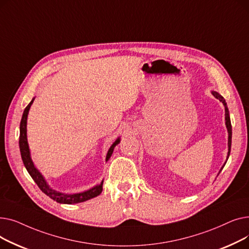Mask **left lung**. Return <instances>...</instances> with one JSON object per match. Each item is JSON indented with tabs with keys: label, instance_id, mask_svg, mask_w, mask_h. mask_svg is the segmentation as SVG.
Masks as SVG:
<instances>
[{
	"label": "left lung",
	"instance_id": "obj_1",
	"mask_svg": "<svg viewBox=\"0 0 249 249\" xmlns=\"http://www.w3.org/2000/svg\"><path fill=\"white\" fill-rule=\"evenodd\" d=\"M212 94L216 99L220 100L222 103H223V105L225 106V120H226V127H227V130H228V156H227V160H228L229 154H230V149H231V139H232V126H231V121H230V117H229V111H228V107H227V104L225 102V99L222 97L219 93H217V91H212ZM224 165L222 166L221 171L223 169Z\"/></svg>",
	"mask_w": 249,
	"mask_h": 249
}]
</instances>
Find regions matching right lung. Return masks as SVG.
I'll return each instance as SVG.
<instances>
[{
  "mask_svg": "<svg viewBox=\"0 0 249 249\" xmlns=\"http://www.w3.org/2000/svg\"><path fill=\"white\" fill-rule=\"evenodd\" d=\"M34 99H32V101L28 104V106L25 108L24 112H23V116L21 119V123H20V137H19V146H20V152H21V158L23 160V163L27 169V172L29 173V175L31 176V178L34 179V181L37 184L38 188L40 189L45 195H47L49 198H51L52 200L56 201L57 203L60 204H76V203H82L85 201H88L89 199H93L97 196H99L102 191H103V181L101 182L100 185L94 187L93 189H90L89 191H86L84 193H80V194H73V195H65L62 193H58L54 190H52L48 185L47 182L45 181V179L43 178L42 175L38 172V169L34 166L31 158H30V151H29V146H28V142H27V135H26V125H27V116H28V112L29 109L31 107V105L33 103ZM120 142V139L118 138L113 144L110 147L108 153H107V158H106V161L111 158V155L113 153V150L115 148V146Z\"/></svg>",
  "mask_w": 249,
  "mask_h": 249,
  "instance_id": "1",
  "label": "right lung"
}]
</instances>
